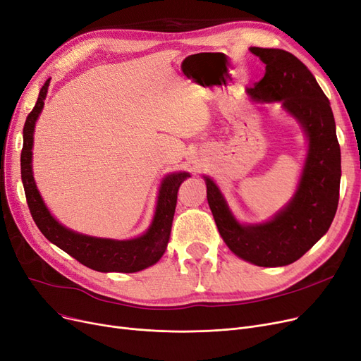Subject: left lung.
<instances>
[{
  "label": "left lung",
  "mask_w": 361,
  "mask_h": 361,
  "mask_svg": "<svg viewBox=\"0 0 361 361\" xmlns=\"http://www.w3.org/2000/svg\"><path fill=\"white\" fill-rule=\"evenodd\" d=\"M266 63L264 77L247 89L252 99L281 101L310 138L298 192L268 223L239 224L217 185L207 180V197L223 241L241 259L264 268L300 259L335 219L339 202L341 149L330 102L300 59L281 49H250Z\"/></svg>",
  "instance_id": "obj_1"
}]
</instances>
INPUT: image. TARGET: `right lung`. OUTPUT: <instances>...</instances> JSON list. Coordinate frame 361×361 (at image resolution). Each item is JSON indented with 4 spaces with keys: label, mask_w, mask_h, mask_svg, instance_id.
I'll return each instance as SVG.
<instances>
[{
    "label": "right lung",
    "mask_w": 361,
    "mask_h": 361,
    "mask_svg": "<svg viewBox=\"0 0 361 361\" xmlns=\"http://www.w3.org/2000/svg\"><path fill=\"white\" fill-rule=\"evenodd\" d=\"M50 78L39 90L32 111L26 117L23 126V147L20 153V173L31 216L37 228L50 243L68 252L77 262L98 272H138L154 264L166 250L173 212L177 205V192L180 184L189 177L188 172H177L168 176L159 190L156 214L150 229L142 236L129 241L93 238L75 233L63 228L50 216L42 196H39L32 177V133L39 111L43 110Z\"/></svg>",
    "instance_id": "obj_1"
}]
</instances>
